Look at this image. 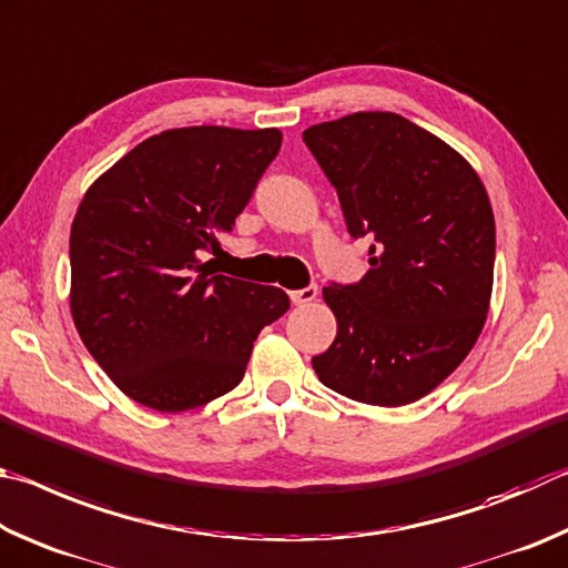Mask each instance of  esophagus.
Wrapping results in <instances>:
<instances>
[{"label":"esophagus","mask_w":568,"mask_h":568,"mask_svg":"<svg viewBox=\"0 0 568 568\" xmlns=\"http://www.w3.org/2000/svg\"><path fill=\"white\" fill-rule=\"evenodd\" d=\"M316 294H320V290H316V286L312 284V286H304V290L290 292V300H292L294 304H310V302L316 300Z\"/></svg>","instance_id":"esophagus-1"}]
</instances>
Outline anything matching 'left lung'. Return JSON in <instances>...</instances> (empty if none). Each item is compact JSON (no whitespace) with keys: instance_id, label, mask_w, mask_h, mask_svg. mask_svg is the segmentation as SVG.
Segmentation results:
<instances>
[{"instance_id":"8db88e82","label":"left lung","mask_w":568,"mask_h":568,"mask_svg":"<svg viewBox=\"0 0 568 568\" xmlns=\"http://www.w3.org/2000/svg\"><path fill=\"white\" fill-rule=\"evenodd\" d=\"M304 142L339 194L346 229L369 236V272L324 286L336 339L314 356L324 386L404 406L434 392L486 324L496 226L476 169L394 112L314 124Z\"/></svg>"}]
</instances>
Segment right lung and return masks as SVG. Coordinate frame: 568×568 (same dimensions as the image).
<instances>
[{
  "instance_id": "obj_1",
  "label": "right lung",
  "mask_w": 568,
  "mask_h": 568,
  "mask_svg": "<svg viewBox=\"0 0 568 568\" xmlns=\"http://www.w3.org/2000/svg\"><path fill=\"white\" fill-rule=\"evenodd\" d=\"M278 129L182 126L136 144L79 202L69 234V310L89 354L119 389L176 414L244 379L258 332L290 296L216 274Z\"/></svg>"
}]
</instances>
